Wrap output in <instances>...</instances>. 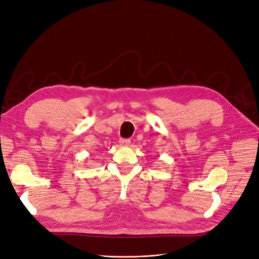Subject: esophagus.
Masks as SVG:
<instances>
[{"label": "esophagus", "instance_id": "34e87169", "mask_svg": "<svg viewBox=\"0 0 259 259\" xmlns=\"http://www.w3.org/2000/svg\"><path fill=\"white\" fill-rule=\"evenodd\" d=\"M120 145L122 146V147H129L130 146V144H131V140L130 139H120Z\"/></svg>", "mask_w": 259, "mask_h": 259}]
</instances>
